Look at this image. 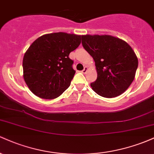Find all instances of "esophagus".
Instances as JSON below:
<instances>
[{"instance_id":"esophagus-1","label":"esophagus","mask_w":154,"mask_h":154,"mask_svg":"<svg viewBox=\"0 0 154 154\" xmlns=\"http://www.w3.org/2000/svg\"><path fill=\"white\" fill-rule=\"evenodd\" d=\"M87 71H88L87 66H85L84 69H83V70L82 71V72L83 74H86V72H87Z\"/></svg>"}]
</instances>
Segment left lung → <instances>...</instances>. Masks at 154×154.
Returning <instances> with one entry per match:
<instances>
[{
    "mask_svg": "<svg viewBox=\"0 0 154 154\" xmlns=\"http://www.w3.org/2000/svg\"><path fill=\"white\" fill-rule=\"evenodd\" d=\"M82 46L94 59L96 80L92 89L104 98L121 95L131 85L138 66L137 58L128 43L111 35H82Z\"/></svg>",
    "mask_w": 154,
    "mask_h": 154,
    "instance_id": "left-lung-1",
    "label": "left lung"
}]
</instances>
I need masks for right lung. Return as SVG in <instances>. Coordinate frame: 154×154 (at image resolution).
<instances>
[{
  "mask_svg": "<svg viewBox=\"0 0 154 154\" xmlns=\"http://www.w3.org/2000/svg\"><path fill=\"white\" fill-rule=\"evenodd\" d=\"M80 43V35L55 32L42 35L32 43L23 58V74L35 95L54 99L69 87L75 71L69 56Z\"/></svg>",
  "mask_w": 154,
  "mask_h": 154,
  "instance_id": "obj_1",
  "label": "right lung"
}]
</instances>
